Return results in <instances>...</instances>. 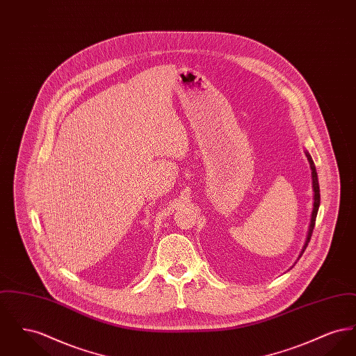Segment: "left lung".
Masks as SVG:
<instances>
[{
    "mask_svg": "<svg viewBox=\"0 0 356 356\" xmlns=\"http://www.w3.org/2000/svg\"><path fill=\"white\" fill-rule=\"evenodd\" d=\"M305 156H307V159H308V161H309V167H311V170H312V186H314V192H315V195H314V200H315V202H314V209H312V216H311V224H309L307 240H305V247H303L302 252L299 254V257H302V254L305 252V248H307V245H308V243H309V240H311L312 231H314V227H315V221H316V215H318L319 205H321V189H319V181H318L316 168H315V164H314V161H312L311 154L305 151Z\"/></svg>",
    "mask_w": 356,
    "mask_h": 356,
    "instance_id": "obj_1",
    "label": "left lung"
}]
</instances>
